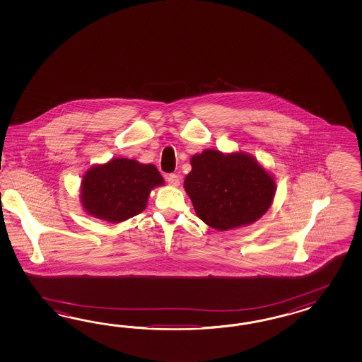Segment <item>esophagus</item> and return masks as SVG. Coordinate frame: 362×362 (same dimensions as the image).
<instances>
[{"mask_svg":"<svg viewBox=\"0 0 362 362\" xmlns=\"http://www.w3.org/2000/svg\"><path fill=\"white\" fill-rule=\"evenodd\" d=\"M167 182H168V185L170 186L177 187L180 185V177L176 175V174H170V175H167Z\"/></svg>","mask_w":362,"mask_h":362,"instance_id":"obj_1","label":"esophagus"}]
</instances>
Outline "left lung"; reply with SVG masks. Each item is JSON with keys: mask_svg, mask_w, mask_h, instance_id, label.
<instances>
[{"mask_svg": "<svg viewBox=\"0 0 362 362\" xmlns=\"http://www.w3.org/2000/svg\"><path fill=\"white\" fill-rule=\"evenodd\" d=\"M185 179L197 216L215 230L248 226L272 204L274 177L247 153L204 150L191 158Z\"/></svg>", "mask_w": 362, "mask_h": 362, "instance_id": "1", "label": "left lung"}]
</instances>
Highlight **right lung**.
I'll return each mask as SVG.
<instances>
[{"instance_id": "1", "label": "right lung", "mask_w": 362, "mask_h": 362, "mask_svg": "<svg viewBox=\"0 0 362 362\" xmlns=\"http://www.w3.org/2000/svg\"><path fill=\"white\" fill-rule=\"evenodd\" d=\"M162 185L163 177L155 165L115 158L106 165L91 167L85 174L81 202L91 216L119 223L141 214L150 191Z\"/></svg>"}]
</instances>
